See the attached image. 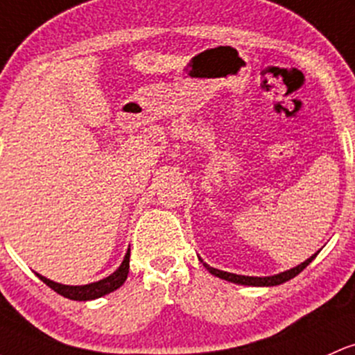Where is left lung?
<instances>
[{"label":"left lung","instance_id":"left-lung-1","mask_svg":"<svg viewBox=\"0 0 355 355\" xmlns=\"http://www.w3.org/2000/svg\"><path fill=\"white\" fill-rule=\"evenodd\" d=\"M318 252V251H317ZM317 252H315L313 256H310L309 259L303 261V263H300L298 266L291 268V270H286L283 272H278V275H272V276H244V275H234V272H227V271H220L217 270V268H212L209 266L207 263H204V266L207 268V271L210 275L217 276V278L220 279H225V282H231V283H236V285H246V286H276V285H282V283H286L288 279L295 278V276L300 275L303 270H305L306 266L311 263V261L315 259V256H317Z\"/></svg>","mask_w":355,"mask_h":355}]
</instances>
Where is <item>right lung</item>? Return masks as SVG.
Segmentation results:
<instances>
[{
    "label": "right lung",
    "mask_w": 355,
    "mask_h": 355,
    "mask_svg": "<svg viewBox=\"0 0 355 355\" xmlns=\"http://www.w3.org/2000/svg\"><path fill=\"white\" fill-rule=\"evenodd\" d=\"M128 271H130V249L124 254L123 263L112 275L106 276V278L99 279V282L89 283V285H79V286H70V285H62V283H55L52 279L45 278V276L38 275V278L45 283L46 286L52 288L53 291H57L62 297L69 300H77V302H87V300H96L104 297V295L112 293L114 290H118L119 286H123V283L126 282Z\"/></svg>",
    "instance_id": "right-lung-1"
}]
</instances>
